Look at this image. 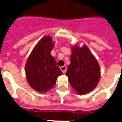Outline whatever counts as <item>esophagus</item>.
<instances>
[{
	"mask_svg": "<svg viewBox=\"0 0 122 122\" xmlns=\"http://www.w3.org/2000/svg\"><path fill=\"white\" fill-rule=\"evenodd\" d=\"M60 70L62 71V72L65 74L66 72V71H67V67L66 66H62L61 67H60Z\"/></svg>",
	"mask_w": 122,
	"mask_h": 122,
	"instance_id": "1",
	"label": "esophagus"
}]
</instances>
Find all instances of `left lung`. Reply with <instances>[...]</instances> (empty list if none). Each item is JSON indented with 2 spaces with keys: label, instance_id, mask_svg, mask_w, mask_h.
<instances>
[{
  "label": "left lung",
  "instance_id": "1",
  "mask_svg": "<svg viewBox=\"0 0 122 122\" xmlns=\"http://www.w3.org/2000/svg\"><path fill=\"white\" fill-rule=\"evenodd\" d=\"M71 64L66 76L79 95H84L95 88L101 78V69L97 59L85 44L71 48Z\"/></svg>",
  "mask_w": 122,
  "mask_h": 122
}]
</instances>
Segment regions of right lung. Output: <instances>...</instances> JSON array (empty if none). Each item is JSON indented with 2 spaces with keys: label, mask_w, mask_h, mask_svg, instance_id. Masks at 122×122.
I'll list each match as a JSON object with an SVG mask.
<instances>
[{
  "label": "right lung",
  "mask_w": 122,
  "mask_h": 122,
  "mask_svg": "<svg viewBox=\"0 0 122 122\" xmlns=\"http://www.w3.org/2000/svg\"><path fill=\"white\" fill-rule=\"evenodd\" d=\"M52 37L44 36L39 41L27 58L25 71L28 83L41 93H46L55 85L58 76L63 74L51 55L54 47Z\"/></svg>",
  "instance_id": "right-lung-1"
}]
</instances>
